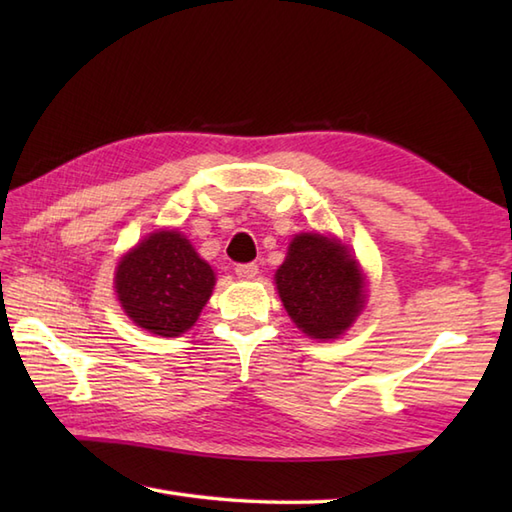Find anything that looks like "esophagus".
<instances>
[{
  "label": "esophagus",
  "mask_w": 512,
  "mask_h": 512,
  "mask_svg": "<svg viewBox=\"0 0 512 512\" xmlns=\"http://www.w3.org/2000/svg\"><path fill=\"white\" fill-rule=\"evenodd\" d=\"M257 273H259L257 264H237L235 266V275L239 279H253Z\"/></svg>",
  "instance_id": "1"
}]
</instances>
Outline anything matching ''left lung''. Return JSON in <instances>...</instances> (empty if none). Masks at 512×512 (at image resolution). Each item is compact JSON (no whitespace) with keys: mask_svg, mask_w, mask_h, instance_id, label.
<instances>
[{"mask_svg":"<svg viewBox=\"0 0 512 512\" xmlns=\"http://www.w3.org/2000/svg\"><path fill=\"white\" fill-rule=\"evenodd\" d=\"M275 284L290 319L310 339H339L365 306V275L356 257L321 233L292 237Z\"/></svg>","mask_w":512,"mask_h":512,"instance_id":"1","label":"left lung"}]
</instances>
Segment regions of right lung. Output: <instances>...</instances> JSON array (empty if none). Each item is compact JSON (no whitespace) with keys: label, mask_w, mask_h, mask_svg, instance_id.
I'll use <instances>...</instances> for the list:
<instances>
[{"label":"right lung","mask_w":512,"mask_h":512,"mask_svg":"<svg viewBox=\"0 0 512 512\" xmlns=\"http://www.w3.org/2000/svg\"><path fill=\"white\" fill-rule=\"evenodd\" d=\"M215 286L213 268L178 231L149 233L121 257L114 288L125 314L158 336H180L198 321Z\"/></svg>","instance_id":"add662e5"}]
</instances>
